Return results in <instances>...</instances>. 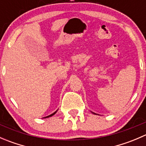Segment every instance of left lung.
I'll use <instances>...</instances> for the list:
<instances>
[{"label":"left lung","instance_id":"8db88e82","mask_svg":"<svg viewBox=\"0 0 146 146\" xmlns=\"http://www.w3.org/2000/svg\"><path fill=\"white\" fill-rule=\"evenodd\" d=\"M92 113H93V112H92ZM93 114H95V113H93Z\"/></svg>","mask_w":146,"mask_h":146}]
</instances>
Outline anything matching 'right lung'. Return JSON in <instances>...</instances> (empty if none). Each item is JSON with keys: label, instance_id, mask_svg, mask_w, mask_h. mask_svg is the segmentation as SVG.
I'll return each mask as SVG.
<instances>
[{"label": "right lung", "instance_id": "obj_1", "mask_svg": "<svg viewBox=\"0 0 146 146\" xmlns=\"http://www.w3.org/2000/svg\"><path fill=\"white\" fill-rule=\"evenodd\" d=\"M56 111H57V110H56V111H55V112H54V113H53V114H50V115H49V116H47V117H44V118H48V117H52V116H53V115H54V114H56Z\"/></svg>", "mask_w": 146, "mask_h": 146}]
</instances>
